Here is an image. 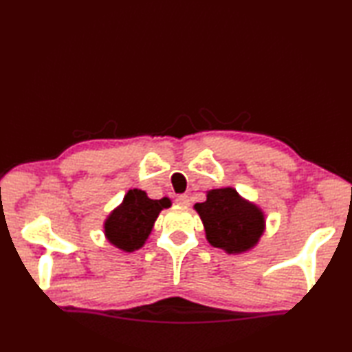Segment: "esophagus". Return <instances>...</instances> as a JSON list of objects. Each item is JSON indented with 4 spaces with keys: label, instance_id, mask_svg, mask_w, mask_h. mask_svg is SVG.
<instances>
[{
    "label": "esophagus",
    "instance_id": "34e87169",
    "mask_svg": "<svg viewBox=\"0 0 352 352\" xmlns=\"http://www.w3.org/2000/svg\"><path fill=\"white\" fill-rule=\"evenodd\" d=\"M175 204H177V205H182V206H186V205H189V197H188L186 194H180V195H177Z\"/></svg>",
    "mask_w": 352,
    "mask_h": 352
}]
</instances>
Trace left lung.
<instances>
[{"label": "left lung", "instance_id": "obj_1", "mask_svg": "<svg viewBox=\"0 0 352 352\" xmlns=\"http://www.w3.org/2000/svg\"><path fill=\"white\" fill-rule=\"evenodd\" d=\"M194 208L204 222L208 242L228 253L247 252L264 233V214L233 188L208 190L206 201Z\"/></svg>", "mask_w": 352, "mask_h": 352}]
</instances>
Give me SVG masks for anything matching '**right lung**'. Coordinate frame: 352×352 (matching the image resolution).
I'll list each match as a JSON object with an SVG mask.
<instances>
[{"label": "right lung", "mask_w": 352, "mask_h": 352, "mask_svg": "<svg viewBox=\"0 0 352 352\" xmlns=\"http://www.w3.org/2000/svg\"><path fill=\"white\" fill-rule=\"evenodd\" d=\"M169 206L168 197L152 200L144 190L130 189L122 204L105 220L107 239L124 252H135L144 245L160 211Z\"/></svg>", "instance_id": "add662e5"}]
</instances>
